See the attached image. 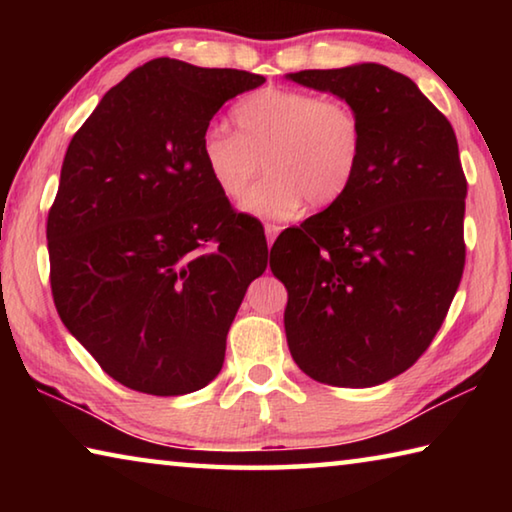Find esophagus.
Returning a JSON list of instances; mask_svg holds the SVG:
<instances>
[{
	"label": "esophagus",
	"instance_id": "34e87169",
	"mask_svg": "<svg viewBox=\"0 0 512 512\" xmlns=\"http://www.w3.org/2000/svg\"><path fill=\"white\" fill-rule=\"evenodd\" d=\"M280 225H275V223H266L264 225V232H266V241H268V248L273 246V241H275V237L280 235Z\"/></svg>",
	"mask_w": 512,
	"mask_h": 512
}]
</instances>
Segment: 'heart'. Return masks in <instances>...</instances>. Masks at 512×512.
Masks as SVG:
<instances>
[{"label": "heart", "mask_w": 512, "mask_h": 512, "mask_svg": "<svg viewBox=\"0 0 512 512\" xmlns=\"http://www.w3.org/2000/svg\"><path fill=\"white\" fill-rule=\"evenodd\" d=\"M235 133L210 126L198 158L223 196L239 198L259 169L268 176L241 198V210L289 219L305 203L329 207L361 169L366 135L359 112L341 99L293 88H262L232 110Z\"/></svg>", "instance_id": "obj_1"}]
</instances>
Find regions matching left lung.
Here are the masks:
<instances>
[{
	"label": "left lung",
	"instance_id": "1",
	"mask_svg": "<svg viewBox=\"0 0 512 512\" xmlns=\"http://www.w3.org/2000/svg\"><path fill=\"white\" fill-rule=\"evenodd\" d=\"M287 79L350 103L366 135L348 194L271 248L291 357L320 384H384L429 348L461 284L467 180L454 128L384 65Z\"/></svg>",
	"mask_w": 512,
	"mask_h": 512
}]
</instances>
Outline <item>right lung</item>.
<instances>
[{
    "label": "right lung",
    "mask_w": 512,
    "mask_h": 512,
    "mask_svg": "<svg viewBox=\"0 0 512 512\" xmlns=\"http://www.w3.org/2000/svg\"><path fill=\"white\" fill-rule=\"evenodd\" d=\"M264 81L155 58L103 94L67 146L47 219L51 293L69 334L133 391L210 384L266 271L262 223L232 210L198 158L223 103Z\"/></svg>",
    "instance_id": "right-lung-1"
}]
</instances>
